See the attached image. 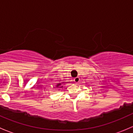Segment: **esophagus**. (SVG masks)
Wrapping results in <instances>:
<instances>
[{
  "label": "esophagus",
  "mask_w": 133,
  "mask_h": 133,
  "mask_svg": "<svg viewBox=\"0 0 133 133\" xmlns=\"http://www.w3.org/2000/svg\"><path fill=\"white\" fill-rule=\"evenodd\" d=\"M73 81H74L75 83H78L80 81V78H79V77H75L74 80H73Z\"/></svg>",
  "instance_id": "1"
}]
</instances>
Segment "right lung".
Segmentation results:
<instances>
[{
	"mask_svg": "<svg viewBox=\"0 0 133 133\" xmlns=\"http://www.w3.org/2000/svg\"><path fill=\"white\" fill-rule=\"evenodd\" d=\"M58 84H57V89H60V88H63V86L62 85L61 83H57Z\"/></svg>",
	"mask_w": 133,
	"mask_h": 133,
	"instance_id": "right-lung-1",
	"label": "right lung"
}]
</instances>
